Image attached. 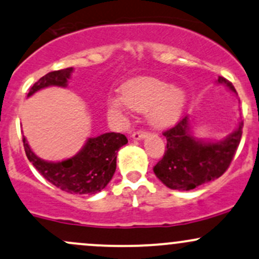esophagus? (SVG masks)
Segmentation results:
<instances>
[{
    "label": "esophagus",
    "instance_id": "34e87169",
    "mask_svg": "<svg viewBox=\"0 0 259 259\" xmlns=\"http://www.w3.org/2000/svg\"><path fill=\"white\" fill-rule=\"evenodd\" d=\"M146 135H147V133L145 132V130H138V132L133 133L132 138L134 139V140H141V139H144Z\"/></svg>",
    "mask_w": 259,
    "mask_h": 259
}]
</instances>
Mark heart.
<instances>
[{"instance_id": "heart-1", "label": "heart", "mask_w": 259, "mask_h": 259, "mask_svg": "<svg viewBox=\"0 0 259 259\" xmlns=\"http://www.w3.org/2000/svg\"><path fill=\"white\" fill-rule=\"evenodd\" d=\"M121 98L112 99L109 106L123 108L124 102L130 109L146 112L149 123L158 129L175 124L181 118L187 101L183 90L151 77L127 82L121 88Z\"/></svg>"}]
</instances>
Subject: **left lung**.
Listing matches in <instances>:
<instances>
[{"instance_id":"1","label":"left lung","mask_w":259,"mask_h":259,"mask_svg":"<svg viewBox=\"0 0 259 259\" xmlns=\"http://www.w3.org/2000/svg\"><path fill=\"white\" fill-rule=\"evenodd\" d=\"M232 92L235 87L226 78L219 77ZM243 121L237 129L218 143L203 141L190 134L189 118L184 116L175 126L166 130L167 149L163 157L153 167L156 177L171 189L190 190L221 177L229 168L242 136Z\"/></svg>"}]
</instances>
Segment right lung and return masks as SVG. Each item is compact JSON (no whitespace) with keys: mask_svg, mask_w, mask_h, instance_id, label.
<instances>
[{"mask_svg":"<svg viewBox=\"0 0 259 259\" xmlns=\"http://www.w3.org/2000/svg\"><path fill=\"white\" fill-rule=\"evenodd\" d=\"M72 67L51 71L39 78L29 90L28 97L49 86L66 87ZM127 143L120 133H106L90 138L77 155L61 162H48L30 150L23 136V146L28 160L51 184L70 194H96L106 188L116 168V152Z\"/></svg>","mask_w":259,"mask_h":259,"instance_id":"right-lung-1","label":"right lung"}]
</instances>
